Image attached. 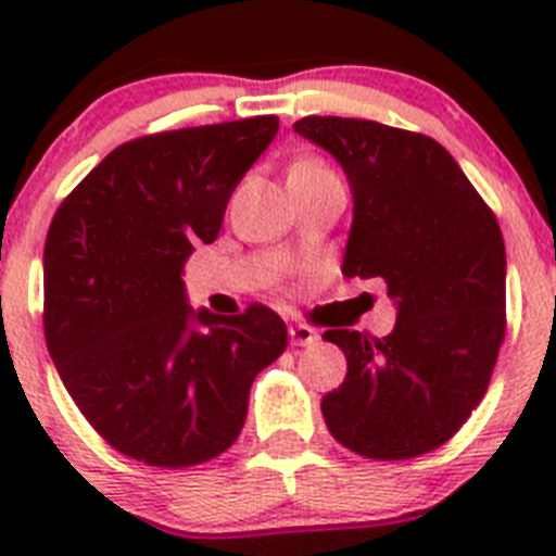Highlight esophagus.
I'll use <instances>...</instances> for the list:
<instances>
[{"label":"esophagus","mask_w":556,"mask_h":556,"mask_svg":"<svg viewBox=\"0 0 556 556\" xmlns=\"http://www.w3.org/2000/svg\"><path fill=\"white\" fill-rule=\"evenodd\" d=\"M289 342H292L294 348L312 345V342H317V331H314L312 326H303V323H294V326H289Z\"/></svg>","instance_id":"34e87169"}]
</instances>
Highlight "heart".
Listing matches in <instances>:
<instances>
[{"instance_id":"b5f03b06","label":"heart","mask_w":556,"mask_h":556,"mask_svg":"<svg viewBox=\"0 0 556 556\" xmlns=\"http://www.w3.org/2000/svg\"><path fill=\"white\" fill-rule=\"evenodd\" d=\"M292 172H328V166L317 159H303L292 166Z\"/></svg>"}]
</instances>
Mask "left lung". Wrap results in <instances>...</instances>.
<instances>
[{
	"instance_id": "8db88e82",
	"label": "left lung",
	"mask_w": 556,
	"mask_h": 556,
	"mask_svg": "<svg viewBox=\"0 0 556 556\" xmlns=\"http://www.w3.org/2000/svg\"><path fill=\"white\" fill-rule=\"evenodd\" d=\"M294 132L331 152L353 189L342 273L381 278L397 303L387 337L323 333L348 358L323 397L328 431L365 459L429 454L479 406L507 331L498 219L424 132L342 116H306Z\"/></svg>"
}]
</instances>
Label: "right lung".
I'll list each match as a JSON object with an SVG mask.
<instances>
[{
  "mask_svg": "<svg viewBox=\"0 0 556 556\" xmlns=\"http://www.w3.org/2000/svg\"><path fill=\"white\" fill-rule=\"evenodd\" d=\"M278 116L119 144L55 211L43 244V337L68 395L108 445L191 468L236 443L253 378L287 351L273 308L194 312L180 281L223 228Z\"/></svg>",
  "mask_w": 556,
  "mask_h": 556,
  "instance_id": "right-lung-1",
  "label": "right lung"
}]
</instances>
